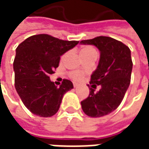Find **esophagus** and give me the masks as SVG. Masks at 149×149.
<instances>
[{
	"label": "esophagus",
	"instance_id": "1",
	"mask_svg": "<svg viewBox=\"0 0 149 149\" xmlns=\"http://www.w3.org/2000/svg\"><path fill=\"white\" fill-rule=\"evenodd\" d=\"M73 86H74V88H77L78 86V84L76 82H73Z\"/></svg>",
	"mask_w": 149,
	"mask_h": 149
}]
</instances>
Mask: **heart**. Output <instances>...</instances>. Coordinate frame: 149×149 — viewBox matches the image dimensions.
Wrapping results in <instances>:
<instances>
[{"instance_id": "1", "label": "heart", "mask_w": 149, "mask_h": 149, "mask_svg": "<svg viewBox=\"0 0 149 149\" xmlns=\"http://www.w3.org/2000/svg\"><path fill=\"white\" fill-rule=\"evenodd\" d=\"M95 51L93 48L91 47H86V48H84V49H81V52H90ZM71 77L72 78L77 81H81L83 80V77H84V73L81 71H75L71 72Z\"/></svg>"}]
</instances>
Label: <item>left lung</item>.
I'll return each mask as SVG.
<instances>
[{"instance_id":"8db88e82","label":"left lung","mask_w":149,"mask_h":149,"mask_svg":"<svg viewBox=\"0 0 149 149\" xmlns=\"http://www.w3.org/2000/svg\"><path fill=\"white\" fill-rule=\"evenodd\" d=\"M80 43L96 46L100 51V61L91 75L90 84L101 87L97 93L89 88V96L81 101V108L90 117L106 116L120 104L130 84L131 51L125 44L109 37L101 36Z\"/></svg>"}]
</instances>
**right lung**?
I'll return each mask as SVG.
<instances>
[{"mask_svg":"<svg viewBox=\"0 0 149 149\" xmlns=\"http://www.w3.org/2000/svg\"><path fill=\"white\" fill-rule=\"evenodd\" d=\"M78 43L39 34L25 39L17 48L13 62L15 88L24 106L34 115H55L64 95L73 88L72 81L65 79L57 87L49 76L58 67L61 56Z\"/></svg>","mask_w":149,"mask_h":149,"instance_id":"right-lung-1","label":"right lung"}]
</instances>
